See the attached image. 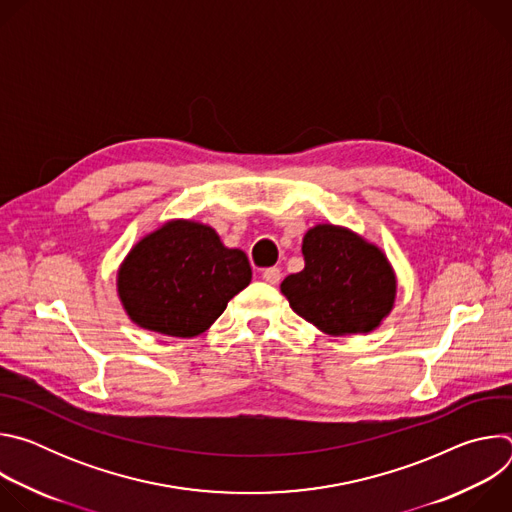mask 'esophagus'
<instances>
[{"label": "esophagus", "mask_w": 512, "mask_h": 512, "mask_svg": "<svg viewBox=\"0 0 512 512\" xmlns=\"http://www.w3.org/2000/svg\"><path fill=\"white\" fill-rule=\"evenodd\" d=\"M261 277H263V281H267V283H271V285H277L279 279H281V271H279L277 267H267V269L261 273Z\"/></svg>", "instance_id": "34e87169"}]
</instances>
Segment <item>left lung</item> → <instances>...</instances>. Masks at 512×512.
Returning a JSON list of instances; mask_svg holds the SVG:
<instances>
[{
  "instance_id": "1",
  "label": "left lung",
  "mask_w": 512,
  "mask_h": 512,
  "mask_svg": "<svg viewBox=\"0 0 512 512\" xmlns=\"http://www.w3.org/2000/svg\"><path fill=\"white\" fill-rule=\"evenodd\" d=\"M304 269L281 281L291 310L328 336L369 334L393 312L397 273L385 251L348 227L320 223L302 241Z\"/></svg>"
}]
</instances>
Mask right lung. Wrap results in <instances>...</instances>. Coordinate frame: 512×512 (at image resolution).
<instances>
[{
  "label": "right lung",
  "instance_id": "obj_1",
  "mask_svg": "<svg viewBox=\"0 0 512 512\" xmlns=\"http://www.w3.org/2000/svg\"><path fill=\"white\" fill-rule=\"evenodd\" d=\"M241 249L190 218H172L141 237L117 269V298L127 318L150 332L194 338L251 283Z\"/></svg>",
  "mask_w": 512,
  "mask_h": 512
}]
</instances>
